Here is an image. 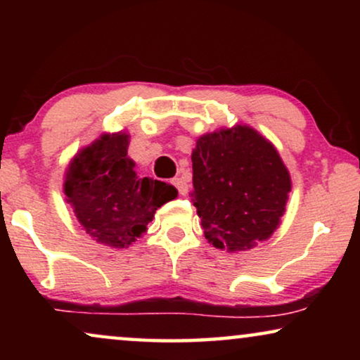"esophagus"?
Segmentation results:
<instances>
[{
	"instance_id": "esophagus-1",
	"label": "esophagus",
	"mask_w": 360,
	"mask_h": 360,
	"mask_svg": "<svg viewBox=\"0 0 360 360\" xmlns=\"http://www.w3.org/2000/svg\"><path fill=\"white\" fill-rule=\"evenodd\" d=\"M172 184L176 186V190H179L180 195L185 196L186 193H188V184H186L184 179H174V181H172Z\"/></svg>"
}]
</instances>
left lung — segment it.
<instances>
[{"instance_id":"1","label":"left lung","mask_w":360,"mask_h":360,"mask_svg":"<svg viewBox=\"0 0 360 360\" xmlns=\"http://www.w3.org/2000/svg\"><path fill=\"white\" fill-rule=\"evenodd\" d=\"M193 205L205 238L228 252L254 249L280 226L292 179L269 139L248 124L196 139Z\"/></svg>"}]
</instances>
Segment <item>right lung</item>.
<instances>
[{
  "mask_svg": "<svg viewBox=\"0 0 360 360\" xmlns=\"http://www.w3.org/2000/svg\"><path fill=\"white\" fill-rule=\"evenodd\" d=\"M131 136L105 132L83 147L63 175L65 201L78 223L98 244L129 248L147 231L157 208L179 191L164 181L137 176L127 155Z\"/></svg>",
  "mask_w": 360,
  "mask_h": 360,
  "instance_id": "right-lung-1",
  "label": "right lung"
}]
</instances>
